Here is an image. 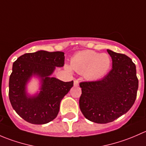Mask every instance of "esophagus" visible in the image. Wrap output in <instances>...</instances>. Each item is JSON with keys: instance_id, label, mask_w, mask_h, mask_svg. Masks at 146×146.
Wrapping results in <instances>:
<instances>
[{"instance_id": "esophagus-1", "label": "esophagus", "mask_w": 146, "mask_h": 146, "mask_svg": "<svg viewBox=\"0 0 146 146\" xmlns=\"http://www.w3.org/2000/svg\"><path fill=\"white\" fill-rule=\"evenodd\" d=\"M79 85V82L78 80H74V85L75 86H78Z\"/></svg>"}]
</instances>
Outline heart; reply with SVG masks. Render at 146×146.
I'll return each instance as SVG.
<instances>
[{"mask_svg":"<svg viewBox=\"0 0 146 146\" xmlns=\"http://www.w3.org/2000/svg\"><path fill=\"white\" fill-rule=\"evenodd\" d=\"M71 68L90 80L100 79L108 72L111 58L107 54H99L92 50H84L76 53L71 58ZM66 69L71 70L70 66Z\"/></svg>","mask_w":146,"mask_h":146,"instance_id":"obj_1","label":"heart"}]
</instances>
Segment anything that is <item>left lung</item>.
I'll list each match as a JSON object with an SVG mask.
<instances>
[{
  "mask_svg": "<svg viewBox=\"0 0 146 146\" xmlns=\"http://www.w3.org/2000/svg\"><path fill=\"white\" fill-rule=\"evenodd\" d=\"M112 68L102 79L80 83L79 106L84 117L98 123L111 122L134 104L138 88L136 65L129 56L107 50Z\"/></svg>",
  "mask_w": 146,
  "mask_h": 146,
  "instance_id": "obj_1",
  "label": "left lung"
}]
</instances>
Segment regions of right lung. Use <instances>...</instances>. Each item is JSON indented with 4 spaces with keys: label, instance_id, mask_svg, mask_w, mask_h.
I'll use <instances>...</instances> for the list:
<instances>
[{
    "label": "right lung",
    "instance_id": "right-lung-1",
    "mask_svg": "<svg viewBox=\"0 0 146 146\" xmlns=\"http://www.w3.org/2000/svg\"><path fill=\"white\" fill-rule=\"evenodd\" d=\"M64 59L62 51H39L23 54L13 63L9 99L15 111L26 121L44 124L57 117L60 102L73 86V81L64 82L49 76L56 66H64ZM32 74L42 78V88L37 96L28 98L25 85Z\"/></svg>",
    "mask_w": 146,
    "mask_h": 146
}]
</instances>
